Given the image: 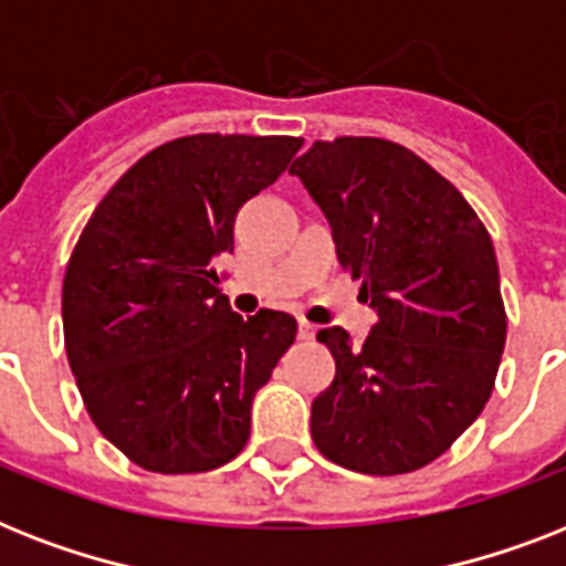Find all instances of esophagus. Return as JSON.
Listing matches in <instances>:
<instances>
[{
    "label": "esophagus",
    "instance_id": "34e87169",
    "mask_svg": "<svg viewBox=\"0 0 566 566\" xmlns=\"http://www.w3.org/2000/svg\"><path fill=\"white\" fill-rule=\"evenodd\" d=\"M315 333H318V327H315L312 321L301 318V324H297V336L304 338V342H310V338H315Z\"/></svg>",
    "mask_w": 566,
    "mask_h": 566
}]
</instances>
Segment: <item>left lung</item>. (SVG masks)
<instances>
[{
	"label": "left lung",
	"mask_w": 566,
	"mask_h": 566,
	"mask_svg": "<svg viewBox=\"0 0 566 566\" xmlns=\"http://www.w3.org/2000/svg\"><path fill=\"white\" fill-rule=\"evenodd\" d=\"M289 171L377 310L361 347L342 327L318 333L336 379L312 400V441L368 476L436 462L485 409L503 359L509 321L485 224L444 175L391 139H318Z\"/></svg>",
	"instance_id": "1"
}]
</instances>
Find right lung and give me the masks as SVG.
<instances>
[{
  "label": "right lung",
  "instance_id": "1",
  "mask_svg": "<svg viewBox=\"0 0 566 566\" xmlns=\"http://www.w3.org/2000/svg\"><path fill=\"white\" fill-rule=\"evenodd\" d=\"M301 137L192 134L111 187L63 274V345L87 415L151 473H205L242 453L251 403L297 336L286 312L242 318L216 262L233 219Z\"/></svg>",
  "mask_w": 566,
  "mask_h": 566
}]
</instances>
